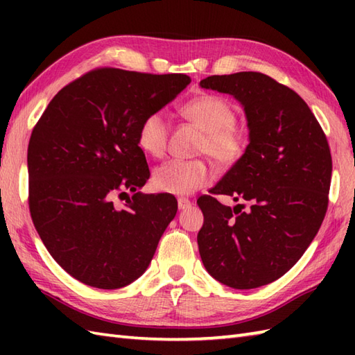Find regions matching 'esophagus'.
Here are the masks:
<instances>
[{
  "label": "esophagus",
  "mask_w": 355,
  "mask_h": 355,
  "mask_svg": "<svg viewBox=\"0 0 355 355\" xmlns=\"http://www.w3.org/2000/svg\"><path fill=\"white\" fill-rule=\"evenodd\" d=\"M191 206H192L191 200H187V198H178V209H180V210L189 209Z\"/></svg>",
  "instance_id": "obj_1"
}]
</instances>
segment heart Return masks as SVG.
<instances>
[{"mask_svg": "<svg viewBox=\"0 0 355 355\" xmlns=\"http://www.w3.org/2000/svg\"><path fill=\"white\" fill-rule=\"evenodd\" d=\"M182 114L202 131L198 153L207 154L220 166L235 164L244 154L245 140L236 128V112L232 105L215 94H205L183 105ZM169 122L163 111L143 117L137 131V145L143 153L160 158L168 148ZM210 178L209 166L202 160H169L155 168L153 186L158 192L191 195L205 187Z\"/></svg>", "mask_w": 355, "mask_h": 355, "instance_id": "heart-1", "label": "heart"}]
</instances>
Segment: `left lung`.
I'll return each mask as SVG.
<instances>
[{"label":"left lung","instance_id":"left-lung-1","mask_svg":"<svg viewBox=\"0 0 355 355\" xmlns=\"http://www.w3.org/2000/svg\"><path fill=\"white\" fill-rule=\"evenodd\" d=\"M200 85L243 105L250 141L212 195L197 200L201 261L224 285L258 288L284 276L318 235L333 172L327 135L302 97L267 74L209 76ZM215 194L244 199L249 209H230Z\"/></svg>","mask_w":355,"mask_h":355}]
</instances>
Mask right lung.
Wrapping results in <instances>:
<instances>
[{"label":"right lung","instance_id":"right-lung-1","mask_svg":"<svg viewBox=\"0 0 355 355\" xmlns=\"http://www.w3.org/2000/svg\"><path fill=\"white\" fill-rule=\"evenodd\" d=\"M189 84L186 74L96 69L53 97L33 128L30 215L53 259L82 284L122 288L146 271L178 206L171 193L139 192L149 168L137 131ZM123 194L119 209L112 201Z\"/></svg>","mask_w":355,"mask_h":355}]
</instances>
